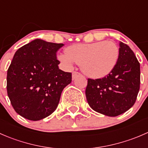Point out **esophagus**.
Returning a JSON list of instances; mask_svg holds the SVG:
<instances>
[{"label":"esophagus","instance_id":"esophagus-1","mask_svg":"<svg viewBox=\"0 0 148 148\" xmlns=\"http://www.w3.org/2000/svg\"><path fill=\"white\" fill-rule=\"evenodd\" d=\"M81 75V74H80L79 72H78V71H73L72 72V78L73 79H75V77H78V76H80Z\"/></svg>","mask_w":148,"mask_h":148}]
</instances>
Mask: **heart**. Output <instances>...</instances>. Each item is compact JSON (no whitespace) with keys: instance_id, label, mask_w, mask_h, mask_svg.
Here are the masks:
<instances>
[{"instance_id":"1","label":"heart","mask_w":148,"mask_h":148,"mask_svg":"<svg viewBox=\"0 0 148 148\" xmlns=\"http://www.w3.org/2000/svg\"><path fill=\"white\" fill-rule=\"evenodd\" d=\"M119 59V49L114 42L102 41L88 44H76L58 55V59L67 68L74 63L81 66L86 76L94 79L106 77L115 68Z\"/></svg>"}]
</instances>
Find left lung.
I'll use <instances>...</instances> for the list:
<instances>
[{"mask_svg":"<svg viewBox=\"0 0 148 148\" xmlns=\"http://www.w3.org/2000/svg\"><path fill=\"white\" fill-rule=\"evenodd\" d=\"M115 68L101 79H88L86 97L91 108L97 112L116 117L135 104L140 84V66L132 49L120 42Z\"/></svg>","mask_w":148,"mask_h":148,"instance_id":"8db88e82","label":"left lung"}]
</instances>
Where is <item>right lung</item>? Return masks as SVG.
Instances as JSON below:
<instances>
[{
    "label": "right lung",
    "mask_w": 148,
    "mask_h": 148,
    "mask_svg": "<svg viewBox=\"0 0 148 148\" xmlns=\"http://www.w3.org/2000/svg\"><path fill=\"white\" fill-rule=\"evenodd\" d=\"M63 44L35 39L18 49L7 71V93L15 111L32 121L56 110L71 73L59 69L56 53Z\"/></svg>",
    "instance_id": "right-lung-1"
}]
</instances>
